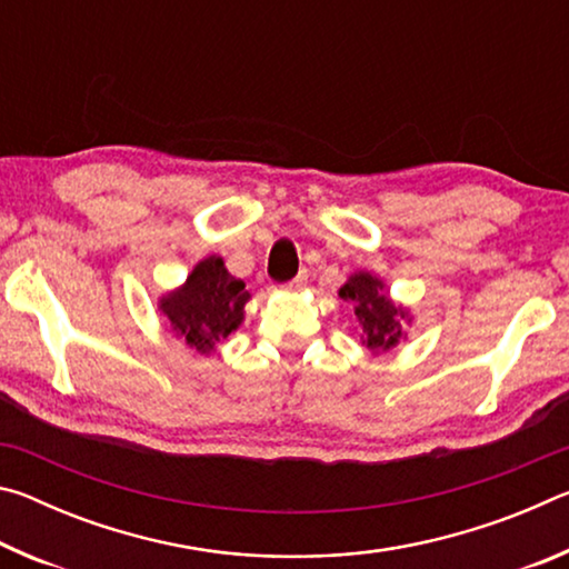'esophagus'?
Returning a JSON list of instances; mask_svg holds the SVG:
<instances>
[{
	"label": "esophagus",
	"mask_w": 569,
	"mask_h": 569,
	"mask_svg": "<svg viewBox=\"0 0 569 569\" xmlns=\"http://www.w3.org/2000/svg\"><path fill=\"white\" fill-rule=\"evenodd\" d=\"M303 286H306V276H296L293 281H288V283L281 286V291H286V293H298Z\"/></svg>",
	"instance_id": "34e87169"
}]
</instances>
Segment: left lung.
Segmentation results:
<instances>
[{
  "label": "left lung",
  "mask_w": 569,
  "mask_h": 569,
  "mask_svg": "<svg viewBox=\"0 0 569 569\" xmlns=\"http://www.w3.org/2000/svg\"><path fill=\"white\" fill-rule=\"evenodd\" d=\"M339 298L353 306L361 346L371 356L389 353L407 341V329L413 323L411 308L393 301L387 283L377 273L353 271L339 288Z\"/></svg>",
  "instance_id": "left-lung-1"
}]
</instances>
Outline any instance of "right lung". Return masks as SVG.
Instances as JSON below:
<instances>
[{"label": "right lung", "instance_id": "1", "mask_svg": "<svg viewBox=\"0 0 569 569\" xmlns=\"http://www.w3.org/2000/svg\"><path fill=\"white\" fill-rule=\"evenodd\" d=\"M248 301L246 283L228 273L223 258L206 256L192 266L186 281L158 298V311L188 349L213 356L243 326Z\"/></svg>", "mask_w": 569, "mask_h": 569}]
</instances>
